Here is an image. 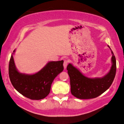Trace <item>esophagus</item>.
Masks as SVG:
<instances>
[{
    "label": "esophagus",
    "mask_w": 124,
    "mask_h": 124,
    "mask_svg": "<svg viewBox=\"0 0 124 124\" xmlns=\"http://www.w3.org/2000/svg\"><path fill=\"white\" fill-rule=\"evenodd\" d=\"M67 64H68V61L67 60H64V63H63V67L64 69H66L67 68Z\"/></svg>",
    "instance_id": "34e87169"
}]
</instances>
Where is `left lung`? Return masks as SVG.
I'll return each mask as SVG.
<instances>
[{
    "label": "left lung",
    "mask_w": 124,
    "mask_h": 124,
    "mask_svg": "<svg viewBox=\"0 0 124 124\" xmlns=\"http://www.w3.org/2000/svg\"><path fill=\"white\" fill-rule=\"evenodd\" d=\"M112 54V66L104 76L89 78L70 63L67 70L70 78V91L72 95L79 99H91L96 98L107 90L112 85L116 73V59L112 50L108 45Z\"/></svg>",
    "instance_id": "8db88e82"
}]
</instances>
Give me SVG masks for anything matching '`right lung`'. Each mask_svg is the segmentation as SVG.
Masks as SVG:
<instances>
[{"mask_svg":"<svg viewBox=\"0 0 124 124\" xmlns=\"http://www.w3.org/2000/svg\"><path fill=\"white\" fill-rule=\"evenodd\" d=\"M14 50L10 58L9 74L15 89L23 96L31 100L44 98L50 92L54 79L63 70V61H49L38 72L33 74L20 72L15 63Z\"/></svg>","mask_w":124,"mask_h":124,"instance_id":"obj_1","label":"right lung"}]
</instances>
